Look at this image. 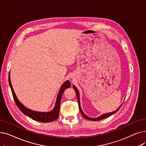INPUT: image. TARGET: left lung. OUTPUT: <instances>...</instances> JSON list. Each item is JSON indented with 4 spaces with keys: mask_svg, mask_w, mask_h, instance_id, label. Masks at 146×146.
I'll list each match as a JSON object with an SVG mask.
<instances>
[{
    "mask_svg": "<svg viewBox=\"0 0 146 146\" xmlns=\"http://www.w3.org/2000/svg\"><path fill=\"white\" fill-rule=\"evenodd\" d=\"M73 89H74V90H75V92H76V96H77L78 101V104H79V110H80V113H81V114H82V115L84 118H86V119H88V120H90V121H99V120H101V119H102L106 118H107V117H109L111 116L112 115H113V113H116V112L119 110V109L121 108V106H122V105H121L119 107V108H118L117 110H115V111H113V112H109V113H104V114L101 115V116H99V117H97V118H90V117H88V116L86 115V114L84 113H83V111L82 110L81 106H80V102L79 92V91H78V89L76 88L74 86H73Z\"/></svg>",
    "mask_w": 146,
    "mask_h": 146,
    "instance_id": "1",
    "label": "left lung"
}]
</instances>
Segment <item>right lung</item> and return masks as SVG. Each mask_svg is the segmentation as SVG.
Segmentation results:
<instances>
[{"label":"right lung","mask_w":146,"mask_h":146,"mask_svg":"<svg viewBox=\"0 0 146 146\" xmlns=\"http://www.w3.org/2000/svg\"><path fill=\"white\" fill-rule=\"evenodd\" d=\"M9 86L11 89V91L12 93V95L14 99V101L16 103L17 106L20 110V111L27 116L29 117L31 119L38 121L41 122H49L56 120L58 118L59 115V111H60V102L61 99L62 97V95L63 94L64 90L70 87V83L68 80L66 81L62 85H61L59 92L58 94L56 102L55 104V106L53 110H52L51 111L48 112H36L33 110H31L25 106L23 105L18 99L16 95H15L13 89L12 88L11 82V78H10V73H9Z\"/></svg>","instance_id":"obj_1"}]
</instances>
